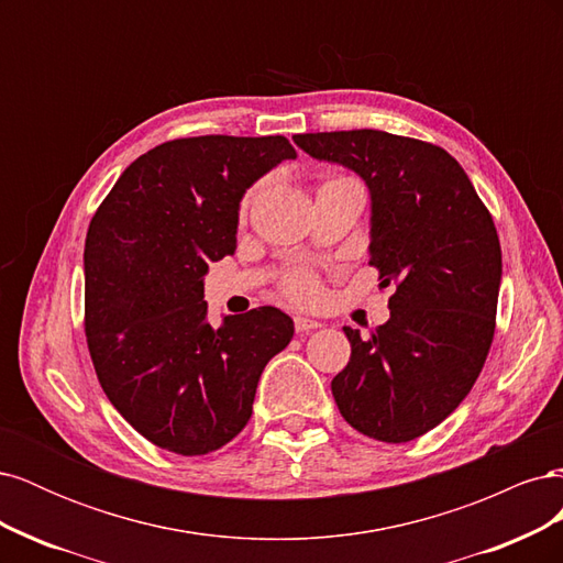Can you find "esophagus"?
I'll list each match as a JSON object with an SVG mask.
<instances>
[{"label":"esophagus","mask_w":563,"mask_h":563,"mask_svg":"<svg viewBox=\"0 0 563 563\" xmlns=\"http://www.w3.org/2000/svg\"><path fill=\"white\" fill-rule=\"evenodd\" d=\"M294 321H296V331L298 333H308V331H314V329L321 327L317 319H310V317H296Z\"/></svg>","instance_id":"34e87169"}]
</instances>
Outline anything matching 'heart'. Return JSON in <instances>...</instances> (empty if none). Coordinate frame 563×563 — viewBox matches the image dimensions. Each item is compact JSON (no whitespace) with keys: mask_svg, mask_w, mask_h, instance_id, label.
<instances>
[{"mask_svg":"<svg viewBox=\"0 0 563 563\" xmlns=\"http://www.w3.org/2000/svg\"><path fill=\"white\" fill-rule=\"evenodd\" d=\"M249 199L251 195L244 199V207H249ZM288 294H291L296 300H302V302H310L317 298L319 288H317V282L310 277V275H294L291 279H288Z\"/></svg>","mask_w":563,"mask_h":563,"instance_id":"b5f03b06","label":"heart"}]
</instances>
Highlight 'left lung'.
I'll list each match as a JSON object with an SVG mask.
<instances>
[{
	"instance_id": "8db88e82",
	"label": "left lung",
	"mask_w": 563,
	"mask_h": 563,
	"mask_svg": "<svg viewBox=\"0 0 563 563\" xmlns=\"http://www.w3.org/2000/svg\"><path fill=\"white\" fill-rule=\"evenodd\" d=\"M294 141L368 187L371 265L397 291L371 335L343 327L352 354L331 391L354 430L404 444L446 420L484 368L503 277L496 225L463 166L432 143L373 129Z\"/></svg>"
}]
</instances>
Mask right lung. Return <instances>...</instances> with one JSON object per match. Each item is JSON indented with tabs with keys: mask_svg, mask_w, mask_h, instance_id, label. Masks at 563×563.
I'll use <instances>...</instances> for the list:
<instances>
[{
	"mask_svg": "<svg viewBox=\"0 0 563 563\" xmlns=\"http://www.w3.org/2000/svg\"><path fill=\"white\" fill-rule=\"evenodd\" d=\"M296 150L284 135H199L152 147L119 176L84 244L87 343L100 387L152 444L225 446L251 418L267 362L294 338L277 308L213 329L203 277L236 249L249 187Z\"/></svg>",
	"mask_w": 563,
	"mask_h": 563,
	"instance_id": "obj_1",
	"label": "right lung"
}]
</instances>
